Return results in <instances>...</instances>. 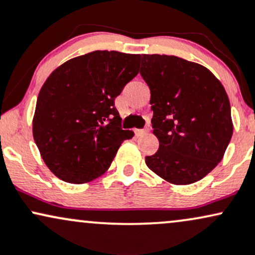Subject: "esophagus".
<instances>
[{
    "mask_svg": "<svg viewBox=\"0 0 255 255\" xmlns=\"http://www.w3.org/2000/svg\"><path fill=\"white\" fill-rule=\"evenodd\" d=\"M146 132H148V130H146V128H140V130H136L137 136H143V134H145Z\"/></svg>",
    "mask_w": 255,
    "mask_h": 255,
    "instance_id": "34e87169",
    "label": "esophagus"
}]
</instances>
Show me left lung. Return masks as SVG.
I'll return each instance as SVG.
<instances>
[{
    "label": "left lung",
    "mask_w": 255,
    "mask_h": 255,
    "mask_svg": "<svg viewBox=\"0 0 255 255\" xmlns=\"http://www.w3.org/2000/svg\"><path fill=\"white\" fill-rule=\"evenodd\" d=\"M151 125L160 146L146 166L174 185L199 181L220 163L233 136L228 95L209 69L167 55H142Z\"/></svg>",
    "instance_id": "obj_1"
}]
</instances>
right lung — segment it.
Returning <instances> with one entry per match:
<instances>
[{
	"label": "right lung",
	"mask_w": 255,
	"mask_h": 255,
	"mask_svg": "<svg viewBox=\"0 0 255 255\" xmlns=\"http://www.w3.org/2000/svg\"><path fill=\"white\" fill-rule=\"evenodd\" d=\"M140 55L93 51L63 63L39 92L33 137L57 178L85 184L104 174L123 140L115 99L138 74Z\"/></svg>",
	"instance_id": "add662e5"
}]
</instances>
